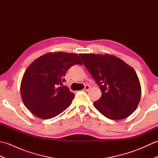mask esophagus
Returning a JSON list of instances; mask_svg holds the SVG:
<instances>
[{"label":"esophagus","instance_id":"esophagus-1","mask_svg":"<svg viewBox=\"0 0 158 158\" xmlns=\"http://www.w3.org/2000/svg\"><path fill=\"white\" fill-rule=\"evenodd\" d=\"M89 89H90L89 85H86L84 88V89H83V90H84V91H85V92H88Z\"/></svg>","mask_w":158,"mask_h":158}]
</instances>
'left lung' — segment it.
Instances as JSON below:
<instances>
[{"mask_svg": "<svg viewBox=\"0 0 158 158\" xmlns=\"http://www.w3.org/2000/svg\"><path fill=\"white\" fill-rule=\"evenodd\" d=\"M79 56L102 92L100 98L94 102L96 109L113 120L130 116L141 97L140 83L132 67L109 53Z\"/></svg>", "mask_w": 158, "mask_h": 158, "instance_id": "8db88e82", "label": "left lung"}]
</instances>
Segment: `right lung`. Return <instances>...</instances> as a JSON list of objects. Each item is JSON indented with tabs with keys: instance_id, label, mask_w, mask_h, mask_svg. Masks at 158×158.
Returning <instances> with one entry per match:
<instances>
[{
	"instance_id": "obj_1",
	"label": "right lung",
	"mask_w": 158,
	"mask_h": 158,
	"mask_svg": "<svg viewBox=\"0 0 158 158\" xmlns=\"http://www.w3.org/2000/svg\"><path fill=\"white\" fill-rule=\"evenodd\" d=\"M76 64H83L76 53L58 52L45 53L28 66L22 79L20 94L33 115L51 119L71 105L75 94L62 84L66 70Z\"/></svg>"
}]
</instances>
